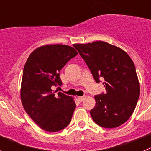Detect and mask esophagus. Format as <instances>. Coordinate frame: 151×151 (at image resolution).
<instances>
[{
	"label": "esophagus",
	"instance_id": "esophagus-1",
	"mask_svg": "<svg viewBox=\"0 0 151 151\" xmlns=\"http://www.w3.org/2000/svg\"><path fill=\"white\" fill-rule=\"evenodd\" d=\"M85 96H80V97H78V100L80 101V102H82L84 99H85Z\"/></svg>",
	"mask_w": 151,
	"mask_h": 151
}]
</instances>
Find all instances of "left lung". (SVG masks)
I'll list each match as a JSON object with an SVG mask.
<instances>
[{
	"label": "left lung",
	"instance_id": "1",
	"mask_svg": "<svg viewBox=\"0 0 151 151\" xmlns=\"http://www.w3.org/2000/svg\"><path fill=\"white\" fill-rule=\"evenodd\" d=\"M86 63L97 83L104 78L106 94L94 96L90 111L104 128H116L130 118L140 95V84L132 60L123 50L104 41L73 45Z\"/></svg>",
	"mask_w": 151,
	"mask_h": 151
}]
</instances>
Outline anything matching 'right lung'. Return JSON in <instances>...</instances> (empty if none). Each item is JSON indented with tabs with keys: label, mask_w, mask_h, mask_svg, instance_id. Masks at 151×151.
<instances>
[{
	"label": "right lung",
	"mask_w": 151,
	"mask_h": 151,
	"mask_svg": "<svg viewBox=\"0 0 151 151\" xmlns=\"http://www.w3.org/2000/svg\"><path fill=\"white\" fill-rule=\"evenodd\" d=\"M77 54L76 49L66 45H43L29 55L25 64L20 91L22 106L47 132L62 130L71 121L76 106L73 97L61 92L56 94L51 87L62 85L60 71Z\"/></svg>",
	"instance_id": "1"
}]
</instances>
